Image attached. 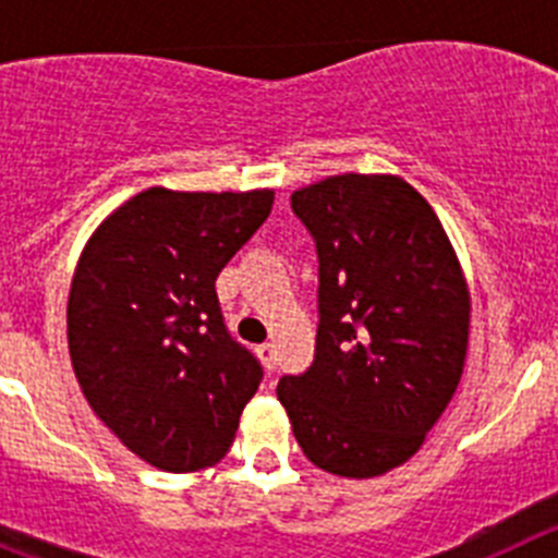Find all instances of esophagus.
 Instances as JSON below:
<instances>
[{
  "label": "esophagus",
  "mask_w": 558,
  "mask_h": 558,
  "mask_svg": "<svg viewBox=\"0 0 558 558\" xmlns=\"http://www.w3.org/2000/svg\"><path fill=\"white\" fill-rule=\"evenodd\" d=\"M256 354L263 360L268 368H276V347L274 343H263V347H256Z\"/></svg>",
  "instance_id": "obj_1"
}]
</instances>
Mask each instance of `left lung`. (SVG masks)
Returning <instances> with one entry per match:
<instances>
[{
    "instance_id": "obj_1",
    "label": "left lung",
    "mask_w": 558,
    "mask_h": 558,
    "mask_svg": "<svg viewBox=\"0 0 558 558\" xmlns=\"http://www.w3.org/2000/svg\"><path fill=\"white\" fill-rule=\"evenodd\" d=\"M318 254L307 372L276 397L304 456L343 477L405 463L445 413L470 340V293L436 211L393 175H332L290 195Z\"/></svg>"
}]
</instances>
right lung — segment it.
<instances>
[{"label":"right lung","instance_id":"obj_1","mask_svg":"<svg viewBox=\"0 0 558 558\" xmlns=\"http://www.w3.org/2000/svg\"><path fill=\"white\" fill-rule=\"evenodd\" d=\"M274 192L133 195L102 220L69 293V354L108 430L165 472L229 452L263 363L231 338L220 270L268 220Z\"/></svg>","mask_w":558,"mask_h":558}]
</instances>
